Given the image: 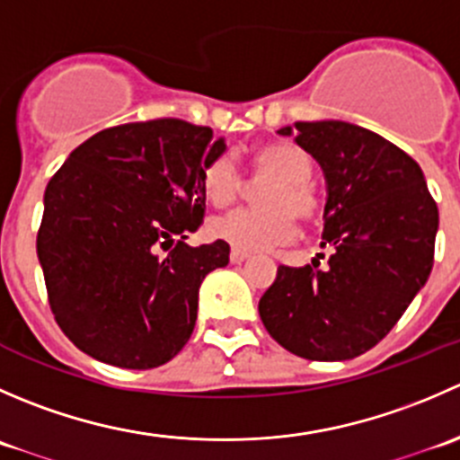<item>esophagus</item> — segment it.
Here are the masks:
<instances>
[{"label": "esophagus", "mask_w": 460, "mask_h": 460, "mask_svg": "<svg viewBox=\"0 0 460 460\" xmlns=\"http://www.w3.org/2000/svg\"><path fill=\"white\" fill-rule=\"evenodd\" d=\"M229 258H231V262H234V264H240V262H244V260L252 258V253H247V252H243V249L234 247V249H231Z\"/></svg>", "instance_id": "esophagus-1"}]
</instances>
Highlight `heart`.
I'll use <instances>...</instances> for the list:
<instances>
[{
  "label": "heart",
  "mask_w": 460,
  "mask_h": 460,
  "mask_svg": "<svg viewBox=\"0 0 460 460\" xmlns=\"http://www.w3.org/2000/svg\"><path fill=\"white\" fill-rule=\"evenodd\" d=\"M256 178L271 180L258 193L262 208H240L216 217L208 225V234L225 240L243 252L287 244L296 235V217L314 222L320 213V202L312 189L314 162L307 153L294 144H267L252 157ZM202 189L208 202L229 207L243 196L244 175L231 155H217L202 169Z\"/></svg>",
  "instance_id": "obj_1"
}]
</instances>
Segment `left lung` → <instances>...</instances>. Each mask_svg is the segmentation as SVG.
<instances>
[{
    "mask_svg": "<svg viewBox=\"0 0 460 460\" xmlns=\"http://www.w3.org/2000/svg\"><path fill=\"white\" fill-rule=\"evenodd\" d=\"M327 180L323 247L305 267H278L258 312L269 336L307 360H349L378 345L434 264L438 207L402 148L349 122L280 128Z\"/></svg>",
    "mask_w": 460,
    "mask_h": 460,
    "instance_id": "8db88e82",
    "label": "left lung"
}]
</instances>
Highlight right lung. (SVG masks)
<instances>
[{
    "instance_id": "right-lung-1",
    "label": "right lung",
    "mask_w": 460,
    "mask_h": 460,
    "mask_svg": "<svg viewBox=\"0 0 460 460\" xmlns=\"http://www.w3.org/2000/svg\"><path fill=\"white\" fill-rule=\"evenodd\" d=\"M222 151L211 128L184 119L119 124L82 142L50 178L37 258L50 312L77 349L151 369L187 345L198 289L229 262V244L173 238L202 225V169Z\"/></svg>"
}]
</instances>
